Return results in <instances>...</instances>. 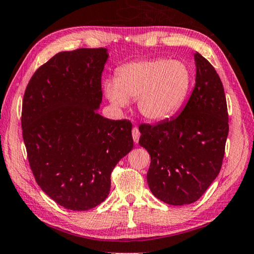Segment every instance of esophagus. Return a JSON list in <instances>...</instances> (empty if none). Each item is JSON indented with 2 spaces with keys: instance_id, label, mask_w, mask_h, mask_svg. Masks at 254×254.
Masks as SVG:
<instances>
[{
  "instance_id": "obj_1",
  "label": "esophagus",
  "mask_w": 254,
  "mask_h": 254,
  "mask_svg": "<svg viewBox=\"0 0 254 254\" xmlns=\"http://www.w3.org/2000/svg\"><path fill=\"white\" fill-rule=\"evenodd\" d=\"M131 135H132L133 141H135L136 143H138V141H139V137H140L139 129H138L137 127H133L132 130H131Z\"/></svg>"
}]
</instances>
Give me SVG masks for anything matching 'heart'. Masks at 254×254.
Returning a JSON list of instances; mask_svg holds the SVG:
<instances>
[{"label": "heart", "mask_w": 254, "mask_h": 254, "mask_svg": "<svg viewBox=\"0 0 254 254\" xmlns=\"http://www.w3.org/2000/svg\"><path fill=\"white\" fill-rule=\"evenodd\" d=\"M191 85V71L181 61L155 59L127 63L116 80L104 85L106 97L122 108L137 99L138 109L149 121H162L183 106Z\"/></svg>", "instance_id": "obj_1"}]
</instances>
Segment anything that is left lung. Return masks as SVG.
I'll return each mask as SVG.
<instances>
[{
  "instance_id": "left-lung-1",
  "label": "left lung",
  "mask_w": 254,
  "mask_h": 254,
  "mask_svg": "<svg viewBox=\"0 0 254 254\" xmlns=\"http://www.w3.org/2000/svg\"><path fill=\"white\" fill-rule=\"evenodd\" d=\"M194 61L195 85L179 116L139 125V145L151 159L148 186L156 198L172 205L197 201L217 178L229 132L221 79L199 53Z\"/></svg>"
}]
</instances>
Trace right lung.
<instances>
[{"label":"right lung","instance_id":"add662e5","mask_svg":"<svg viewBox=\"0 0 254 254\" xmlns=\"http://www.w3.org/2000/svg\"><path fill=\"white\" fill-rule=\"evenodd\" d=\"M107 50L61 52L38 67L22 105V133L37 185L56 203L85 211L107 198L111 174L132 149L131 123L96 112Z\"/></svg>","mask_w":254,"mask_h":254}]
</instances>
